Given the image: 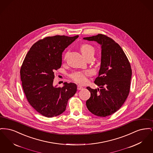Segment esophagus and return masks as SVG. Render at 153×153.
<instances>
[{
    "label": "esophagus",
    "instance_id": "obj_1",
    "mask_svg": "<svg viewBox=\"0 0 153 153\" xmlns=\"http://www.w3.org/2000/svg\"><path fill=\"white\" fill-rule=\"evenodd\" d=\"M77 89H78L79 90H81V89H83V87L79 85H77Z\"/></svg>",
    "mask_w": 153,
    "mask_h": 153
}]
</instances>
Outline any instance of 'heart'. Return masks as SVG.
<instances>
[{
	"instance_id": "heart-1",
	"label": "heart",
	"mask_w": 153,
	"mask_h": 153,
	"mask_svg": "<svg viewBox=\"0 0 153 153\" xmlns=\"http://www.w3.org/2000/svg\"><path fill=\"white\" fill-rule=\"evenodd\" d=\"M80 50L81 54L84 57L87 58L89 57H93L95 53L94 48L88 44H82L80 45ZM68 51H66L64 55V59L65 60ZM91 75V72L89 71H84V72H76L71 74L72 79L81 84H85L87 82V78L88 76Z\"/></svg>"
}]
</instances>
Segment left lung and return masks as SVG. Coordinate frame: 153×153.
Returning <instances> with one entry per match:
<instances>
[{
  "mask_svg": "<svg viewBox=\"0 0 153 153\" xmlns=\"http://www.w3.org/2000/svg\"><path fill=\"white\" fill-rule=\"evenodd\" d=\"M84 39L102 45L101 65L94 81L100 89L87 87L91 92L87 107L96 116L108 117L120 109L128 96L131 65L120 45L109 36L99 34Z\"/></svg>",
  "mask_w": 153,
  "mask_h": 153,
  "instance_id": "obj_1",
  "label": "left lung"
}]
</instances>
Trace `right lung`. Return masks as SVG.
Returning <instances> with one entry per match:
<instances>
[{
    "mask_svg": "<svg viewBox=\"0 0 153 153\" xmlns=\"http://www.w3.org/2000/svg\"><path fill=\"white\" fill-rule=\"evenodd\" d=\"M78 37L46 36L33 45L23 60L20 74L24 93L30 104L44 117L63 113L77 91L74 83L64 82L62 88L53 84L54 71L62 64V52Z\"/></svg>",
    "mask_w": 153,
    "mask_h": 153,
    "instance_id": "right-lung-1",
    "label": "right lung"
}]
</instances>
